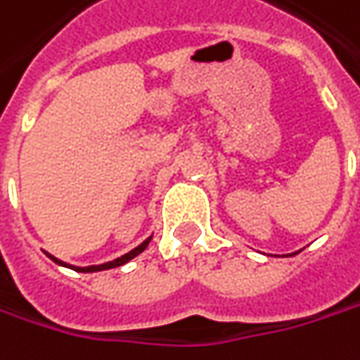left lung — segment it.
Instances as JSON below:
<instances>
[{
  "instance_id": "8db88e82",
  "label": "left lung",
  "mask_w": 360,
  "mask_h": 360,
  "mask_svg": "<svg viewBox=\"0 0 360 360\" xmlns=\"http://www.w3.org/2000/svg\"><path fill=\"white\" fill-rule=\"evenodd\" d=\"M292 255H294V253H292Z\"/></svg>"
}]
</instances>
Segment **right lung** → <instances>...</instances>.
<instances>
[{
	"instance_id": "1",
	"label": "right lung",
	"mask_w": 360,
	"mask_h": 360,
	"mask_svg": "<svg viewBox=\"0 0 360 360\" xmlns=\"http://www.w3.org/2000/svg\"><path fill=\"white\" fill-rule=\"evenodd\" d=\"M150 241H152V235L146 239L143 243H139L135 249H131L129 253H125V255H121V257H117V259L113 261H107V263H101V265H86V267H77V265H70V263H64V261H60L58 257H54V255H50L48 253V257L52 261H56L58 265H64V267H70V269H75V271H81V274H93V271H103V269H113V267H121V265H125L127 261H131L134 257H137L141 251H146V247L150 245Z\"/></svg>"
}]
</instances>
